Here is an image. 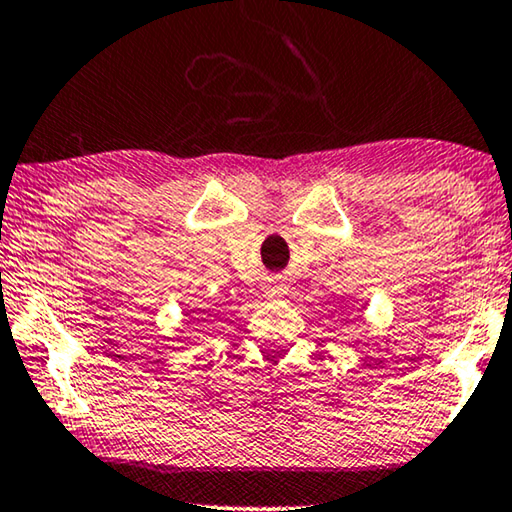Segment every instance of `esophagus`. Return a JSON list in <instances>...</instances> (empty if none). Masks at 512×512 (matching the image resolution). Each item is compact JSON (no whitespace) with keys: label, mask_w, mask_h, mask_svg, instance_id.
I'll return each mask as SVG.
<instances>
[{"label":"esophagus","mask_w":512,"mask_h":512,"mask_svg":"<svg viewBox=\"0 0 512 512\" xmlns=\"http://www.w3.org/2000/svg\"><path fill=\"white\" fill-rule=\"evenodd\" d=\"M268 296L272 298V296H279V289H272V291H268Z\"/></svg>","instance_id":"obj_1"}]
</instances>
